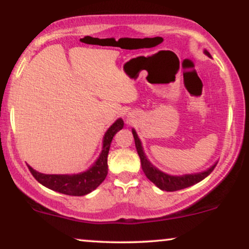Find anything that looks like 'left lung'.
<instances>
[{"label":"left lung","mask_w":249,"mask_h":249,"mask_svg":"<svg viewBox=\"0 0 249 249\" xmlns=\"http://www.w3.org/2000/svg\"><path fill=\"white\" fill-rule=\"evenodd\" d=\"M207 56H210V53L208 51H205ZM133 138H134V144H136L137 152L139 154V158H141L142 162V168L144 171L145 176L147 177L153 184H156L160 190L167 191V192H173V191H179L184 190V188L192 186V185L196 184V182L201 181L202 179H205L212 171L215 168L216 164L213 165L212 167L208 168L207 171H204L201 173L196 174H186V176L182 177H174V176H168V174L162 173L161 171L157 170L153 165H151V162L147 160V158L145 157L144 151H142L141 141H139L138 136H137L136 131L132 130Z\"/></svg>","instance_id":"8db88e82"}]
</instances>
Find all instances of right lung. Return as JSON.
<instances>
[{
    "mask_svg": "<svg viewBox=\"0 0 249 249\" xmlns=\"http://www.w3.org/2000/svg\"><path fill=\"white\" fill-rule=\"evenodd\" d=\"M124 122L118 119L115 124L112 125L107 131L104 136V142H103V150L98 160L87 172L79 174H73V176H58V174H43L36 172L34 168L29 167L30 173L33 174L39 184L43 186L50 188V190L56 191V192L67 194V196H81L90 193L99 185L104 181L107 176V154L110 150L111 142H112L113 136L122 130Z\"/></svg>",
    "mask_w": 249,
    "mask_h": 249,
    "instance_id": "obj_1",
    "label": "right lung"
}]
</instances>
